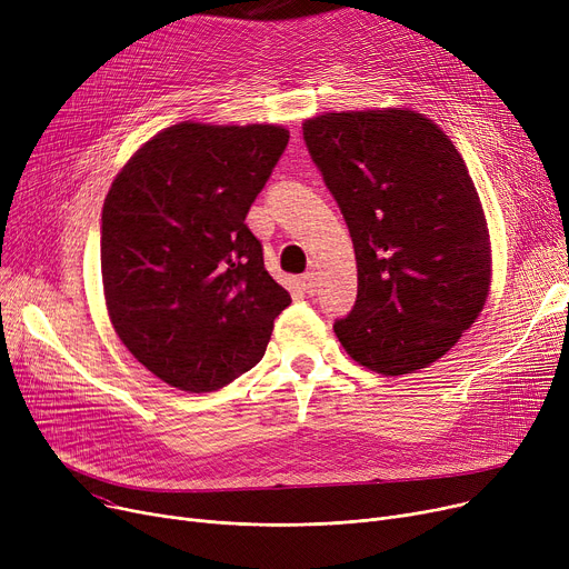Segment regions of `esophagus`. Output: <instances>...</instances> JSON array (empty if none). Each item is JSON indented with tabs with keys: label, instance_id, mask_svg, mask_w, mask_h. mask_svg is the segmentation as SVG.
<instances>
[{
	"label": "esophagus",
	"instance_id": "obj_1",
	"mask_svg": "<svg viewBox=\"0 0 569 569\" xmlns=\"http://www.w3.org/2000/svg\"><path fill=\"white\" fill-rule=\"evenodd\" d=\"M302 288H305L307 295H313V292L318 290V277H316V272H307V274L302 277Z\"/></svg>",
	"mask_w": 569,
	"mask_h": 569
}]
</instances>
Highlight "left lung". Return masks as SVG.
Here are the masks:
<instances>
[{"mask_svg":"<svg viewBox=\"0 0 569 569\" xmlns=\"http://www.w3.org/2000/svg\"><path fill=\"white\" fill-rule=\"evenodd\" d=\"M357 260V302L335 332L382 376L427 369L482 313L487 217L459 149L408 108L325 112L302 124Z\"/></svg>","mask_w":569,"mask_h":569,"instance_id":"1","label":"left lung"}]
</instances>
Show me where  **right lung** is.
Returning a JSON list of instances; mask_svg holds the SVG:
<instances>
[{
	"label": "right lung",
	"instance_id": "add662e5",
	"mask_svg": "<svg viewBox=\"0 0 569 569\" xmlns=\"http://www.w3.org/2000/svg\"><path fill=\"white\" fill-rule=\"evenodd\" d=\"M288 138L277 124L179 122L112 179L106 309L127 350L177 390L214 392L253 369L290 305L244 223Z\"/></svg>",
	"mask_w": 569,
	"mask_h": 569
}]
</instances>
